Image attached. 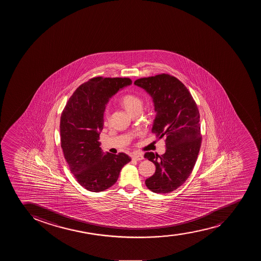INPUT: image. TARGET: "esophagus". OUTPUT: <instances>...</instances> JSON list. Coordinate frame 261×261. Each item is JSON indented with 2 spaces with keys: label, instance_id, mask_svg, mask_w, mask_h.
<instances>
[{
  "label": "esophagus",
  "instance_id": "obj_1",
  "mask_svg": "<svg viewBox=\"0 0 261 261\" xmlns=\"http://www.w3.org/2000/svg\"><path fill=\"white\" fill-rule=\"evenodd\" d=\"M132 158L135 161H141L144 159L142 154H134L132 155Z\"/></svg>",
  "mask_w": 261,
  "mask_h": 261
}]
</instances>
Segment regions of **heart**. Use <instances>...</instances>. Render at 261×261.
<instances>
[{
    "label": "heart",
    "mask_w": 261,
    "mask_h": 261,
    "mask_svg": "<svg viewBox=\"0 0 261 261\" xmlns=\"http://www.w3.org/2000/svg\"><path fill=\"white\" fill-rule=\"evenodd\" d=\"M121 103L126 108V111L134 114L142 108V99L134 93H126L121 98ZM103 118L106 122L110 121V111L106 108L103 111Z\"/></svg>",
    "instance_id": "1"
}]
</instances>
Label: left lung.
Segmentation results:
<instances>
[{
    "label": "left lung",
    "instance_id": "obj_1",
    "mask_svg": "<svg viewBox=\"0 0 261 261\" xmlns=\"http://www.w3.org/2000/svg\"><path fill=\"white\" fill-rule=\"evenodd\" d=\"M135 84L152 97L156 112L152 133L165 138L163 155L145 153L155 165L145 185L155 193H169L186 182L196 164L201 145L199 110L187 88L173 75L139 78Z\"/></svg>",
    "mask_w": 261,
    "mask_h": 261
}]
</instances>
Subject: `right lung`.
Masks as SVG:
<instances>
[{
  "instance_id": "right-lung-1",
  "label": "right lung",
  "mask_w": 261,
  "mask_h": 261,
  "mask_svg": "<svg viewBox=\"0 0 261 261\" xmlns=\"http://www.w3.org/2000/svg\"><path fill=\"white\" fill-rule=\"evenodd\" d=\"M131 83L130 78H91L75 89L63 110L60 127L64 156L75 179L88 191L110 188L131 161L123 152L103 154L98 141L109 98Z\"/></svg>"
}]
</instances>
